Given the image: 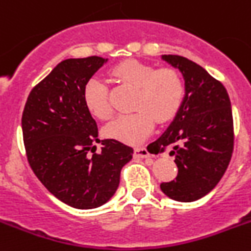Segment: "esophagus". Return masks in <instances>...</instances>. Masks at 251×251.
I'll return each instance as SVG.
<instances>
[{
  "instance_id": "esophagus-1",
  "label": "esophagus",
  "mask_w": 251,
  "mask_h": 251,
  "mask_svg": "<svg viewBox=\"0 0 251 251\" xmlns=\"http://www.w3.org/2000/svg\"><path fill=\"white\" fill-rule=\"evenodd\" d=\"M133 156L136 158H147L151 154H150V152L145 147H136V149L133 150Z\"/></svg>"
}]
</instances>
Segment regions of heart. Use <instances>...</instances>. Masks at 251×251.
I'll use <instances>...</instances> for the list:
<instances>
[{"instance_id":"obj_1","label":"heart","mask_w":251,"mask_h":251,"mask_svg":"<svg viewBox=\"0 0 251 251\" xmlns=\"http://www.w3.org/2000/svg\"><path fill=\"white\" fill-rule=\"evenodd\" d=\"M115 83L135 89L132 110L135 112L119 116L104 128L109 139L136 145L152 132L154 121L166 124L181 109L184 99V81L173 68H160L135 59L119 63L110 70ZM83 100L88 111L99 120H109L112 115L107 88L101 80L86 81Z\"/></svg>"}]
</instances>
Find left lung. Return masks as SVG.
I'll return each mask as SVG.
<instances>
[{"label": "left lung", "mask_w": 251, "mask_h": 251, "mask_svg": "<svg viewBox=\"0 0 251 251\" xmlns=\"http://www.w3.org/2000/svg\"><path fill=\"white\" fill-rule=\"evenodd\" d=\"M184 78L181 109L167 130L153 142L157 151L171 146L178 175L161 189L171 200L193 202L221 181L234 147L233 112L226 89L201 65L181 55H162Z\"/></svg>", "instance_id": "1"}]
</instances>
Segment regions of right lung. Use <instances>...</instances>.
Instances as JSON below:
<instances>
[{
  "label": "right lung",
  "instance_id": "obj_1",
  "mask_svg": "<svg viewBox=\"0 0 251 251\" xmlns=\"http://www.w3.org/2000/svg\"><path fill=\"white\" fill-rule=\"evenodd\" d=\"M106 60L93 55L60 62L32 89L22 114L30 168L53 196L78 209L98 208L114 196L133 153L114 139L102 140L101 152H95L98 126L83 90Z\"/></svg>",
  "mask_w": 251,
  "mask_h": 251
}]
</instances>
